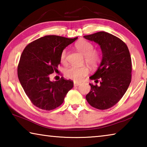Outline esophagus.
<instances>
[{
  "mask_svg": "<svg viewBox=\"0 0 147 147\" xmlns=\"http://www.w3.org/2000/svg\"><path fill=\"white\" fill-rule=\"evenodd\" d=\"M79 85H80V83H79V82H74V86H78Z\"/></svg>",
  "mask_w": 147,
  "mask_h": 147,
  "instance_id": "34e87169",
  "label": "esophagus"
}]
</instances>
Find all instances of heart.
I'll return each mask as SVG.
<instances>
[{"label": "heart", "mask_w": 147, "mask_h": 147, "mask_svg": "<svg viewBox=\"0 0 147 147\" xmlns=\"http://www.w3.org/2000/svg\"><path fill=\"white\" fill-rule=\"evenodd\" d=\"M76 49L84 56L85 61L89 65L95 66L100 60V54L98 51L94 50V45L89 41L80 40L74 45ZM67 56V49H65L60 54V61L65 63ZM89 73V69L86 66L74 67L67 68L65 71V74L67 78L74 81H80L84 76Z\"/></svg>", "instance_id": "1"}]
</instances>
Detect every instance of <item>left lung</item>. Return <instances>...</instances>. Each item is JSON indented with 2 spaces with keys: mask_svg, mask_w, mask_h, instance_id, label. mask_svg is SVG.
<instances>
[{
  "mask_svg": "<svg viewBox=\"0 0 147 147\" xmlns=\"http://www.w3.org/2000/svg\"><path fill=\"white\" fill-rule=\"evenodd\" d=\"M84 38L98 44L102 53L100 66L89 77L96 83L100 80V85L89 84L91 91L86 100L93 108L109 109L121 100L131 82L130 52L121 39L108 32H98Z\"/></svg>",
  "mask_w": 147,
  "mask_h": 147,
  "instance_id": "8db88e82",
  "label": "left lung"
}]
</instances>
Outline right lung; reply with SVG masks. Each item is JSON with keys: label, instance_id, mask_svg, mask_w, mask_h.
Instances as JSON below:
<instances>
[{"label": "right lung", "instance_id": "obj_1", "mask_svg": "<svg viewBox=\"0 0 147 147\" xmlns=\"http://www.w3.org/2000/svg\"><path fill=\"white\" fill-rule=\"evenodd\" d=\"M78 38L45 36L29 43L22 53L17 74L22 87L35 106L50 111L63 102L73 82L61 77L50 80L49 75L58 71L61 51Z\"/></svg>", "mask_w": 147, "mask_h": 147}]
</instances>
